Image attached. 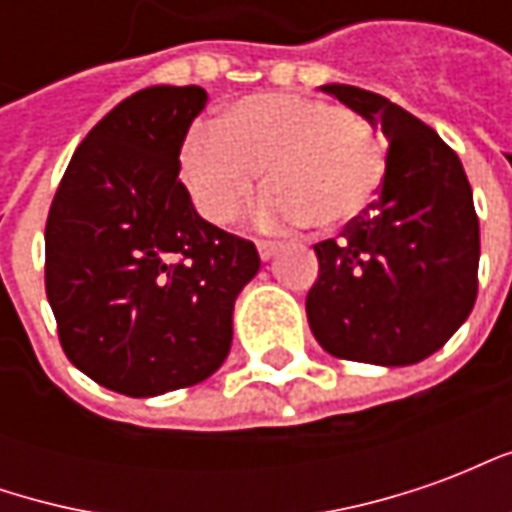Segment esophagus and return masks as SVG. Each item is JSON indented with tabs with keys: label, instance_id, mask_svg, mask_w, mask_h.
Instances as JSON below:
<instances>
[{
	"label": "esophagus",
	"instance_id": "esophagus-1",
	"mask_svg": "<svg viewBox=\"0 0 512 512\" xmlns=\"http://www.w3.org/2000/svg\"><path fill=\"white\" fill-rule=\"evenodd\" d=\"M257 252H260V260H271L277 255V244L274 241H257Z\"/></svg>",
	"mask_w": 512,
	"mask_h": 512
}]
</instances>
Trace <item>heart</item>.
<instances>
[{
	"label": "heart",
	"mask_w": 512,
	"mask_h": 512,
	"mask_svg": "<svg viewBox=\"0 0 512 512\" xmlns=\"http://www.w3.org/2000/svg\"><path fill=\"white\" fill-rule=\"evenodd\" d=\"M263 169L271 189L255 208L260 227H340L376 197L384 147L345 106L290 93L241 98L222 128L197 126L180 147V178L213 224L233 222Z\"/></svg>",
	"instance_id": "b5f03b06"
}]
</instances>
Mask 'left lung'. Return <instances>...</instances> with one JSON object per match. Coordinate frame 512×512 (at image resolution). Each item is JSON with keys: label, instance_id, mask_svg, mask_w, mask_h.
Wrapping results in <instances>:
<instances>
[{"label": "left lung", "instance_id": "left-lung-1", "mask_svg": "<svg viewBox=\"0 0 512 512\" xmlns=\"http://www.w3.org/2000/svg\"><path fill=\"white\" fill-rule=\"evenodd\" d=\"M389 142L378 200L315 244L307 321L337 359L417 365L461 329L477 299L480 222L461 158L384 95L323 84Z\"/></svg>", "mask_w": 512, "mask_h": 512}]
</instances>
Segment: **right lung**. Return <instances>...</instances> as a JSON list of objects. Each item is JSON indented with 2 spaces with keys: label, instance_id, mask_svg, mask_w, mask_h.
<instances>
[{
  "label": "right lung",
  "instance_id": "obj_1",
  "mask_svg": "<svg viewBox=\"0 0 512 512\" xmlns=\"http://www.w3.org/2000/svg\"><path fill=\"white\" fill-rule=\"evenodd\" d=\"M202 87H145L76 147L46 222V296L60 343L95 384L156 397L213 376L233 345L252 241L194 211L180 147Z\"/></svg>",
  "mask_w": 512,
  "mask_h": 512
}]
</instances>
